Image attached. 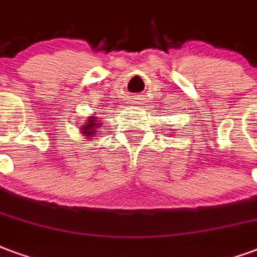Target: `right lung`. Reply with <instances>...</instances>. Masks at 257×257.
<instances>
[{"label": "right lung", "instance_id": "1", "mask_svg": "<svg viewBox=\"0 0 257 257\" xmlns=\"http://www.w3.org/2000/svg\"><path fill=\"white\" fill-rule=\"evenodd\" d=\"M101 127H102V123L98 120V117L91 115L86 120H83V124L79 127V131L86 140L90 141V140H94V137L98 134V128H101Z\"/></svg>", "mask_w": 257, "mask_h": 257}]
</instances>
